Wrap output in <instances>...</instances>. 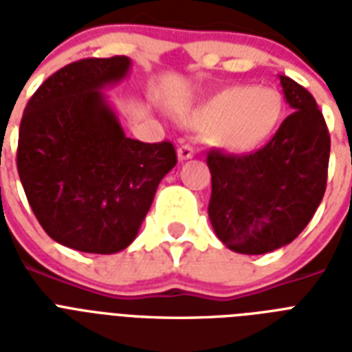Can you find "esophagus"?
Wrapping results in <instances>:
<instances>
[{
  "label": "esophagus",
  "instance_id": "esophagus-1",
  "mask_svg": "<svg viewBox=\"0 0 352 352\" xmlns=\"http://www.w3.org/2000/svg\"><path fill=\"white\" fill-rule=\"evenodd\" d=\"M177 153H179V160H188L195 155V149H193V146L190 142H184L181 144V148H179Z\"/></svg>",
  "mask_w": 352,
  "mask_h": 352
}]
</instances>
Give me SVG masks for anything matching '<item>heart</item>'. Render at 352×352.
<instances>
[{
  "label": "heart",
  "mask_w": 352,
  "mask_h": 352,
  "mask_svg": "<svg viewBox=\"0 0 352 352\" xmlns=\"http://www.w3.org/2000/svg\"><path fill=\"white\" fill-rule=\"evenodd\" d=\"M283 96L267 85H230L192 113V122L204 129L215 146L245 153L259 148L283 118Z\"/></svg>",
  "instance_id": "heart-1"
}]
</instances>
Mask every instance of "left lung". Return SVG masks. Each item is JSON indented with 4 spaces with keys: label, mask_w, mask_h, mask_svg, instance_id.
<instances>
[{
    "label": "left lung",
    "mask_w": 352,
    "mask_h": 352,
    "mask_svg": "<svg viewBox=\"0 0 352 352\" xmlns=\"http://www.w3.org/2000/svg\"><path fill=\"white\" fill-rule=\"evenodd\" d=\"M292 113L274 137L252 153L210 149L208 215L230 250L267 254L303 232L327 188L331 135L314 96L279 76Z\"/></svg>",
    "instance_id": "obj_1"
}]
</instances>
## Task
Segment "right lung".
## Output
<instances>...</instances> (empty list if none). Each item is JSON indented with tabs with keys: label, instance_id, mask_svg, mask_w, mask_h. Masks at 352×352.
<instances>
[{
	"label": "right lung",
	"instance_id": "add662e5",
	"mask_svg": "<svg viewBox=\"0 0 352 352\" xmlns=\"http://www.w3.org/2000/svg\"><path fill=\"white\" fill-rule=\"evenodd\" d=\"M129 58H84L51 74L19 124V181L49 237L89 254H115L137 237L162 177L177 164L170 140L127 138L100 89Z\"/></svg>",
	"mask_w": 352,
	"mask_h": 352
}]
</instances>
